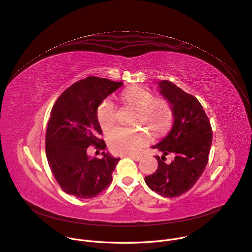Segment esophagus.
<instances>
[{"mask_svg": "<svg viewBox=\"0 0 252 252\" xmlns=\"http://www.w3.org/2000/svg\"><path fill=\"white\" fill-rule=\"evenodd\" d=\"M129 158H132L133 161H135V162H139L141 159V157H139V156H129Z\"/></svg>", "mask_w": 252, "mask_h": 252, "instance_id": "esophagus-1", "label": "esophagus"}]
</instances>
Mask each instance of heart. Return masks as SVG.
Wrapping results in <instances>:
<instances>
[{"label":"heart","instance_id":"b5f03b06","mask_svg":"<svg viewBox=\"0 0 252 252\" xmlns=\"http://www.w3.org/2000/svg\"><path fill=\"white\" fill-rule=\"evenodd\" d=\"M122 98L125 103L133 109L138 118L149 126L155 132L163 131L172 120V109L168 101L155 98V95L144 88H130L124 91ZM97 120L104 130L111 129L116 125V105L111 99H104L97 107ZM149 136L140 130L114 129L108 134L110 150L119 155H134L147 144Z\"/></svg>","mask_w":252,"mask_h":252}]
</instances>
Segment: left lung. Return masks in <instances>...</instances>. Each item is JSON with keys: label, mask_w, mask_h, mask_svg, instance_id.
Segmentation results:
<instances>
[{"label": "left lung", "mask_w": 252, "mask_h": 252, "mask_svg": "<svg viewBox=\"0 0 252 252\" xmlns=\"http://www.w3.org/2000/svg\"><path fill=\"white\" fill-rule=\"evenodd\" d=\"M158 87L171 105L174 124L165 138L152 147L163 156H157L158 169L145 181L152 191L174 198L189 191L207 166L212 128L196 97L168 80L158 82ZM168 153L175 155L170 164L164 162Z\"/></svg>", "instance_id": "8db88e82"}]
</instances>
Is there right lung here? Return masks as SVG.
Here are the masks:
<instances>
[{"mask_svg": "<svg viewBox=\"0 0 252 252\" xmlns=\"http://www.w3.org/2000/svg\"><path fill=\"white\" fill-rule=\"evenodd\" d=\"M124 82L89 76L63 91L51 110L46 131V156L59 186L77 198L97 196L112 181L120 158L102 152V158H90L89 146L104 150L99 140V104Z\"/></svg>", "mask_w": 252, "mask_h": 252, "instance_id": "right-lung-1", "label": "right lung"}]
</instances>
